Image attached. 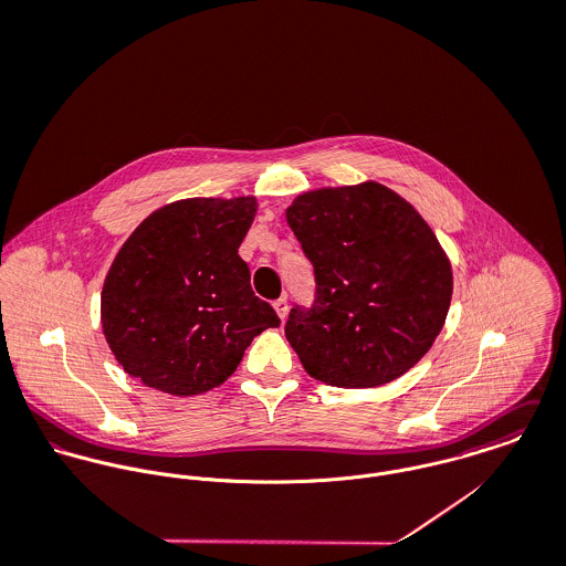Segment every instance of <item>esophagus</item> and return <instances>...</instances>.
I'll list each match as a JSON object with an SVG mask.
<instances>
[{"label": "esophagus", "instance_id": "esophagus-1", "mask_svg": "<svg viewBox=\"0 0 566 566\" xmlns=\"http://www.w3.org/2000/svg\"><path fill=\"white\" fill-rule=\"evenodd\" d=\"M274 310H276L279 318H281V321H285V318H287V312H290V307H287V298H285V296H281L279 301H274Z\"/></svg>", "mask_w": 566, "mask_h": 566}]
</instances>
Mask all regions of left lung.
Returning a JSON list of instances; mask_svg holds the SVG:
<instances>
[{
  "mask_svg": "<svg viewBox=\"0 0 566 566\" xmlns=\"http://www.w3.org/2000/svg\"><path fill=\"white\" fill-rule=\"evenodd\" d=\"M287 224L316 274L310 310L285 337L310 377L377 388L413 368L442 331L453 270L422 216L381 182L321 187L294 198Z\"/></svg>",
  "mask_w": 566,
  "mask_h": 566,
  "instance_id": "obj_1",
  "label": "left lung"
}]
</instances>
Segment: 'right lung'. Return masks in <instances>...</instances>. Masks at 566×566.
<instances>
[{
    "instance_id": "right-lung-1",
    "label": "right lung",
    "mask_w": 566,
    "mask_h": 566,
    "mask_svg": "<svg viewBox=\"0 0 566 566\" xmlns=\"http://www.w3.org/2000/svg\"><path fill=\"white\" fill-rule=\"evenodd\" d=\"M256 198H185L153 211L119 248L99 321L119 366L144 386L193 397L222 386L276 312L238 254Z\"/></svg>"
}]
</instances>
